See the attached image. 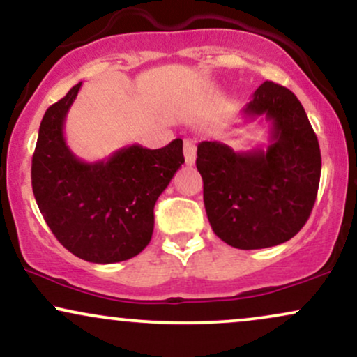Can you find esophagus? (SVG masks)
Returning a JSON list of instances; mask_svg holds the SVG:
<instances>
[{"label":"esophagus","mask_w":357,"mask_h":357,"mask_svg":"<svg viewBox=\"0 0 357 357\" xmlns=\"http://www.w3.org/2000/svg\"><path fill=\"white\" fill-rule=\"evenodd\" d=\"M183 157H185V165L192 167L197 158V146L192 140L183 142Z\"/></svg>","instance_id":"obj_1"}]
</instances>
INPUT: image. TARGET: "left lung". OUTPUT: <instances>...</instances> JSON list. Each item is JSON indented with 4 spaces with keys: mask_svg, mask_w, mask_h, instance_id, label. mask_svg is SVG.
<instances>
[{
    "mask_svg": "<svg viewBox=\"0 0 357 357\" xmlns=\"http://www.w3.org/2000/svg\"><path fill=\"white\" fill-rule=\"evenodd\" d=\"M242 113L249 121H269V145L236 152L220 142H200L197 170L213 234L236 249H266L294 237L311 215L319 142L297 96L278 83L264 82Z\"/></svg>",
    "mask_w": 357,
    "mask_h": 357,
    "instance_id": "left-lung-1",
    "label": "left lung"
}]
</instances>
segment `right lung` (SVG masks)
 <instances>
[{"instance_id":"add662e5","label":"right lung","mask_w":357,"mask_h":357,"mask_svg":"<svg viewBox=\"0 0 357 357\" xmlns=\"http://www.w3.org/2000/svg\"><path fill=\"white\" fill-rule=\"evenodd\" d=\"M82 82L45 112L31 162L38 208L71 254L95 264L135 257L153 234V207L183 160L182 140L163 149L128 145L83 162L65 140V119Z\"/></svg>"}]
</instances>
